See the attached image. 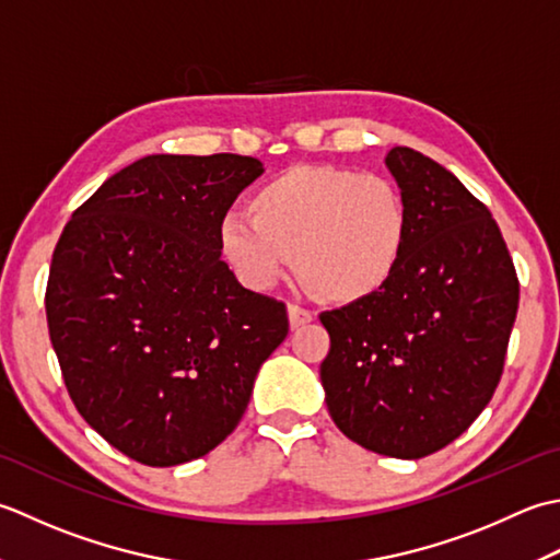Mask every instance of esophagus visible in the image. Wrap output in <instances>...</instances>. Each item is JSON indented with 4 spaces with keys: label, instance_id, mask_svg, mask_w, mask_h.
I'll list each match as a JSON object with an SVG mask.
<instances>
[{
    "label": "esophagus",
    "instance_id": "1",
    "mask_svg": "<svg viewBox=\"0 0 560 560\" xmlns=\"http://www.w3.org/2000/svg\"><path fill=\"white\" fill-rule=\"evenodd\" d=\"M288 318H290V328H302L310 322H314V314L300 304H288Z\"/></svg>",
    "mask_w": 560,
    "mask_h": 560
}]
</instances>
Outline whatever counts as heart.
Masks as SVG:
<instances>
[{"instance_id": "obj_1", "label": "heart", "mask_w": 560, "mask_h": 560, "mask_svg": "<svg viewBox=\"0 0 560 560\" xmlns=\"http://www.w3.org/2000/svg\"><path fill=\"white\" fill-rule=\"evenodd\" d=\"M226 210L214 226L217 254L248 290L266 292L302 276L334 302L380 292L401 266L410 236L404 190L350 166H292Z\"/></svg>"}]
</instances>
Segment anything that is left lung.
Instances as JSON below:
<instances>
[{"label": "left lung", "instance_id": "1", "mask_svg": "<svg viewBox=\"0 0 560 560\" xmlns=\"http://www.w3.org/2000/svg\"><path fill=\"white\" fill-rule=\"evenodd\" d=\"M410 210L394 278L324 312L328 413L364 450L420 459L447 447L493 398L520 282L488 208L452 171L410 147L386 154Z\"/></svg>", "mask_w": 560, "mask_h": 560}]
</instances>
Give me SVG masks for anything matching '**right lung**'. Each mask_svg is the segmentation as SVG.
Instances as JSON below:
<instances>
[{"mask_svg": "<svg viewBox=\"0 0 560 560\" xmlns=\"http://www.w3.org/2000/svg\"><path fill=\"white\" fill-rule=\"evenodd\" d=\"M264 164L152 154L113 174L55 246L45 314L62 380L101 438L147 466L205 456L238 425L288 310L217 254V220Z\"/></svg>", "mask_w": 560, "mask_h": 560, "instance_id": "obj_1", "label": "right lung"}]
</instances>
